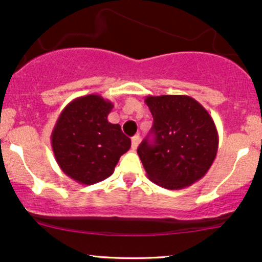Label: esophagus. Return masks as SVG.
I'll return each instance as SVG.
<instances>
[{
  "mask_svg": "<svg viewBox=\"0 0 262 262\" xmlns=\"http://www.w3.org/2000/svg\"><path fill=\"white\" fill-rule=\"evenodd\" d=\"M140 143V137L139 135H134L133 138H132V149L135 150L138 148V145H139Z\"/></svg>",
  "mask_w": 262,
  "mask_h": 262,
  "instance_id": "esophagus-1",
  "label": "esophagus"
}]
</instances>
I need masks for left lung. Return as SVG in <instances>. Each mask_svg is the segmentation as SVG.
I'll return each mask as SVG.
<instances>
[{
    "mask_svg": "<svg viewBox=\"0 0 262 262\" xmlns=\"http://www.w3.org/2000/svg\"><path fill=\"white\" fill-rule=\"evenodd\" d=\"M151 133L138 148L148 179L166 189H182L206 175L218 151L214 121L200 102L186 95L148 96Z\"/></svg>",
    "mask_w": 262,
    "mask_h": 262,
    "instance_id": "1",
    "label": "left lung"
}]
</instances>
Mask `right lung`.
<instances>
[{
  "mask_svg": "<svg viewBox=\"0 0 262 262\" xmlns=\"http://www.w3.org/2000/svg\"><path fill=\"white\" fill-rule=\"evenodd\" d=\"M113 108L100 95L70 102L60 113L52 132L55 160L65 175L82 185H93L113 173L119 158L130 148L121 125L108 122Z\"/></svg>",
  "mask_w": 262,
  "mask_h": 262,
  "instance_id": "add662e5",
  "label": "right lung"
}]
</instances>
